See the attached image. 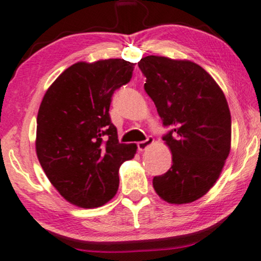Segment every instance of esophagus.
Here are the masks:
<instances>
[{"label":"esophagus","instance_id":"esophagus-1","mask_svg":"<svg viewBox=\"0 0 261 261\" xmlns=\"http://www.w3.org/2000/svg\"><path fill=\"white\" fill-rule=\"evenodd\" d=\"M153 143H154V138L149 136L146 141L138 142L137 148H138V150H140V151H144L146 149H148V148H149Z\"/></svg>","mask_w":261,"mask_h":261}]
</instances>
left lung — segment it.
<instances>
[{"instance_id": "left-lung-1", "label": "left lung", "mask_w": 261, "mask_h": 261, "mask_svg": "<svg viewBox=\"0 0 261 261\" xmlns=\"http://www.w3.org/2000/svg\"><path fill=\"white\" fill-rule=\"evenodd\" d=\"M144 90L165 126L163 140L172 166L153 179L154 190L169 203L199 200L216 184L231 148V115L225 95L208 72L189 60L142 58Z\"/></svg>"}]
</instances>
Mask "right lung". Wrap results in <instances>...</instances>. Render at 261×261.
Returning a JSON list of instances; mask_svg holds the SVG:
<instances>
[{
	"instance_id": "1",
	"label": "right lung",
	"mask_w": 261,
	"mask_h": 261,
	"mask_svg": "<svg viewBox=\"0 0 261 261\" xmlns=\"http://www.w3.org/2000/svg\"><path fill=\"white\" fill-rule=\"evenodd\" d=\"M134 66L123 59L79 61L43 96L36 153L48 179L72 204L94 208L113 199L120 165L136 154L135 143H119L108 113L112 95L130 82Z\"/></svg>"
}]
</instances>
